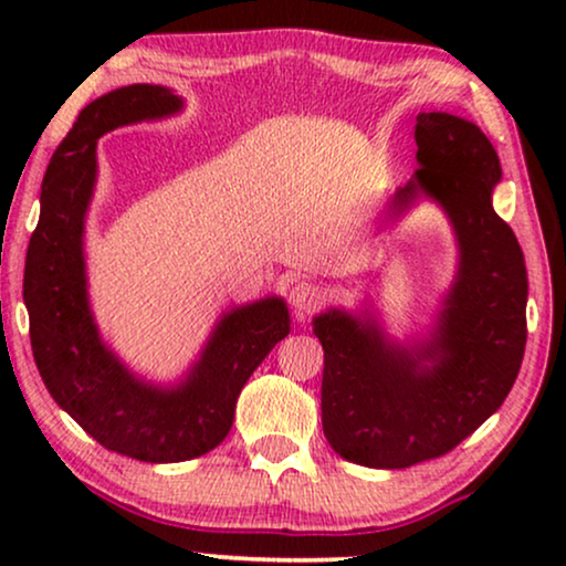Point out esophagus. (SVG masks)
<instances>
[{"mask_svg": "<svg viewBox=\"0 0 566 566\" xmlns=\"http://www.w3.org/2000/svg\"><path fill=\"white\" fill-rule=\"evenodd\" d=\"M291 304L298 316H308L324 304V291L316 283L301 281L291 289Z\"/></svg>", "mask_w": 566, "mask_h": 566, "instance_id": "1", "label": "esophagus"}]
</instances>
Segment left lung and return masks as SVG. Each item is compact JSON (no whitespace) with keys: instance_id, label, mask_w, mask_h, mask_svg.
<instances>
[{"instance_id":"1","label":"left lung","mask_w":566,"mask_h":566,"mask_svg":"<svg viewBox=\"0 0 566 566\" xmlns=\"http://www.w3.org/2000/svg\"><path fill=\"white\" fill-rule=\"evenodd\" d=\"M415 142L420 169L389 211L399 216L428 196L459 239V273L436 332L409 350L339 308L314 319L324 438L370 469H407L453 451L505 401L528 337L523 250L492 208L497 151L482 128L448 113L417 115Z\"/></svg>"}]
</instances>
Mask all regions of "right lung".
I'll use <instances>...</instances> for the list:
<instances>
[{"label":"right lung","mask_w":566,"mask_h":566,"mask_svg":"<svg viewBox=\"0 0 566 566\" xmlns=\"http://www.w3.org/2000/svg\"><path fill=\"white\" fill-rule=\"evenodd\" d=\"M180 111L182 99L159 84H128L84 107L45 169L22 281L33 358L53 401L107 451L146 463L213 451L229 436L247 378L291 332L289 306L277 296L231 308L172 389L142 381L99 339L82 252L97 138Z\"/></svg>","instance_id":"add662e5"}]
</instances>
